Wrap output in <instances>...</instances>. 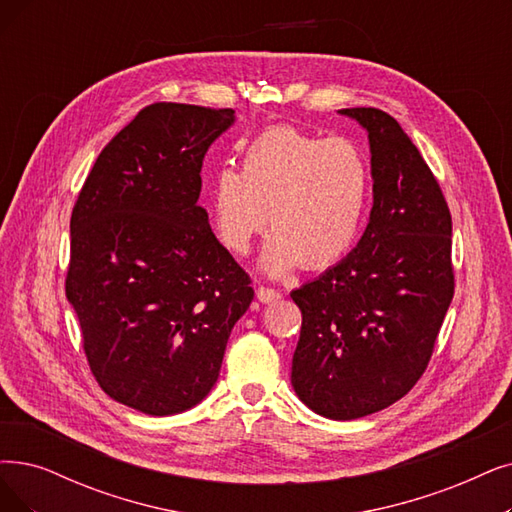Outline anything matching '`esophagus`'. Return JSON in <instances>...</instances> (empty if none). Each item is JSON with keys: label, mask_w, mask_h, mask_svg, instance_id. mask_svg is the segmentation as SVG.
<instances>
[{"label": "esophagus", "mask_w": 512, "mask_h": 512, "mask_svg": "<svg viewBox=\"0 0 512 512\" xmlns=\"http://www.w3.org/2000/svg\"><path fill=\"white\" fill-rule=\"evenodd\" d=\"M256 298L260 302H275V300L281 298V292L273 290V288H264V285H260V288L256 290Z\"/></svg>", "instance_id": "34e87169"}]
</instances>
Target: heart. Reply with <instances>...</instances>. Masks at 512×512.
Segmentation results:
<instances>
[{"label":"heart","mask_w":512,"mask_h":512,"mask_svg":"<svg viewBox=\"0 0 512 512\" xmlns=\"http://www.w3.org/2000/svg\"><path fill=\"white\" fill-rule=\"evenodd\" d=\"M370 180V163L355 140L269 128L245 145L239 172L214 174V233L224 250L245 256L269 220L264 271L281 275L298 262L304 269L330 267L361 229Z\"/></svg>","instance_id":"heart-1"}]
</instances>
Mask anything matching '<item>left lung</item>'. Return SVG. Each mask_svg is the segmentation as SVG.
Listing matches in <instances>:
<instances>
[{
	"label": "left lung",
	"instance_id": "8db88e82",
	"mask_svg": "<svg viewBox=\"0 0 512 512\" xmlns=\"http://www.w3.org/2000/svg\"><path fill=\"white\" fill-rule=\"evenodd\" d=\"M367 130L374 206L357 248L290 296L302 311L292 386L313 412L355 420L424 374L454 298L452 214L397 119L340 109Z\"/></svg>",
	"mask_w": 512,
	"mask_h": 512
}]
</instances>
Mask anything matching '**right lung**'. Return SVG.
Instances as JSON below:
<instances>
[{
  "label": "right lung",
  "instance_id": "1",
  "mask_svg": "<svg viewBox=\"0 0 512 512\" xmlns=\"http://www.w3.org/2000/svg\"><path fill=\"white\" fill-rule=\"evenodd\" d=\"M233 109L155 102L100 151L71 214L65 292L111 399L170 416L206 397L252 279L197 206Z\"/></svg>",
  "mask_w": 512,
  "mask_h": 512
}]
</instances>
